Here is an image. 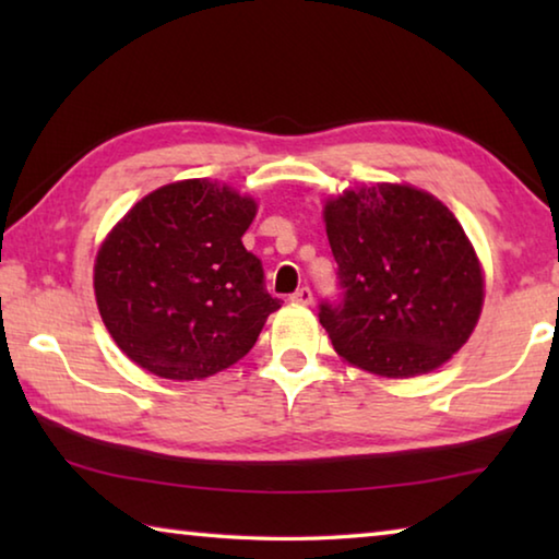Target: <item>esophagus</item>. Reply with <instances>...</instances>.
<instances>
[{
  "instance_id": "esophagus-1",
  "label": "esophagus",
  "mask_w": 559,
  "mask_h": 559,
  "mask_svg": "<svg viewBox=\"0 0 559 559\" xmlns=\"http://www.w3.org/2000/svg\"><path fill=\"white\" fill-rule=\"evenodd\" d=\"M290 300L300 302V306H310V302H313V290H310L308 286H300L296 293H293Z\"/></svg>"
}]
</instances>
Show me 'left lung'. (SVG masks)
Listing matches in <instances>:
<instances>
[{"label":"left lung","instance_id":"1","mask_svg":"<svg viewBox=\"0 0 559 559\" xmlns=\"http://www.w3.org/2000/svg\"><path fill=\"white\" fill-rule=\"evenodd\" d=\"M325 229L340 296L320 302L318 318L347 362L414 377L466 343L484 306V276L439 200L402 185L345 192L328 202Z\"/></svg>","mask_w":559,"mask_h":559}]
</instances>
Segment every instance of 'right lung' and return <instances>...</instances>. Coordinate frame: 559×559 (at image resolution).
I'll use <instances>...</instances> for the list:
<instances>
[{
  "instance_id": "obj_1",
  "label": "right lung",
  "mask_w": 559,
  "mask_h": 559,
  "mask_svg": "<svg viewBox=\"0 0 559 559\" xmlns=\"http://www.w3.org/2000/svg\"><path fill=\"white\" fill-rule=\"evenodd\" d=\"M257 204L185 179L122 216L96 259L103 323L132 362L165 380H202L257 345L281 300L241 236Z\"/></svg>"
}]
</instances>
